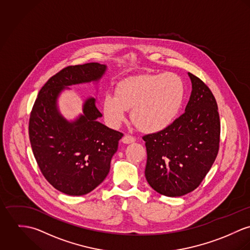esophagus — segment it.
I'll list each match as a JSON object with an SVG mask.
<instances>
[{"mask_svg": "<svg viewBox=\"0 0 250 250\" xmlns=\"http://www.w3.org/2000/svg\"><path fill=\"white\" fill-rule=\"evenodd\" d=\"M122 141H123L124 144H131V143H134V142H135V138H134L133 136H131V135L126 134V135H125V136L123 137Z\"/></svg>", "mask_w": 250, "mask_h": 250, "instance_id": "34e87169", "label": "esophagus"}]
</instances>
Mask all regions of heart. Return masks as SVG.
I'll return each instance as SVG.
<instances>
[{"label":"heart","instance_id":"b5f03b06","mask_svg":"<svg viewBox=\"0 0 250 250\" xmlns=\"http://www.w3.org/2000/svg\"><path fill=\"white\" fill-rule=\"evenodd\" d=\"M185 87L172 73L143 75L120 82L116 94L106 93L103 101L105 121L118 126L131 110V120L140 130L157 133L167 129L181 109Z\"/></svg>","mask_w":250,"mask_h":250}]
</instances>
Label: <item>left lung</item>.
Instances as JSON below:
<instances>
[{"label":"left lung","mask_w":250,"mask_h":250,"mask_svg":"<svg viewBox=\"0 0 250 250\" xmlns=\"http://www.w3.org/2000/svg\"><path fill=\"white\" fill-rule=\"evenodd\" d=\"M192 83L185 112L167 129L143 137L146 181L159 194L181 196L196 189L219 152L221 123L208 86L188 73Z\"/></svg>","instance_id":"8db88e82"}]
</instances>
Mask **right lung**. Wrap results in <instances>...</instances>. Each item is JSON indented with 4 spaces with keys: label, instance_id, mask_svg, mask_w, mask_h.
I'll return each instance as SVG.
<instances>
[{
    "label": "right lung",
    "instance_id": "right-lung-1",
    "mask_svg": "<svg viewBox=\"0 0 250 250\" xmlns=\"http://www.w3.org/2000/svg\"><path fill=\"white\" fill-rule=\"evenodd\" d=\"M106 69L96 62L62 69L41 88L32 107L28 135L33 155L44 177L61 193L83 195L98 187L107 176L124 136L98 121L103 115L93 97L84 101L83 114L72 122L57 106L62 91L99 83Z\"/></svg>",
    "mask_w": 250,
    "mask_h": 250
}]
</instances>
